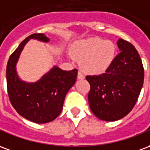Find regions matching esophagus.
<instances>
[{
  "label": "esophagus",
  "mask_w": 150,
  "mask_h": 150,
  "mask_svg": "<svg viewBox=\"0 0 150 150\" xmlns=\"http://www.w3.org/2000/svg\"><path fill=\"white\" fill-rule=\"evenodd\" d=\"M78 79H85L84 75H83V73H82L80 71L78 72Z\"/></svg>",
  "instance_id": "esophagus-1"
}]
</instances>
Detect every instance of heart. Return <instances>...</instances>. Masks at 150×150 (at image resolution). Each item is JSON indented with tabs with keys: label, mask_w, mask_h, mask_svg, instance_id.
Returning a JSON list of instances; mask_svg holds the SVG:
<instances>
[{
	"label": "heart",
	"mask_w": 150,
	"mask_h": 150,
	"mask_svg": "<svg viewBox=\"0 0 150 150\" xmlns=\"http://www.w3.org/2000/svg\"><path fill=\"white\" fill-rule=\"evenodd\" d=\"M71 58L81 61L84 71L97 75L104 72L115 59L116 45L100 38H92L75 42L71 47Z\"/></svg>",
	"instance_id": "obj_1"
}]
</instances>
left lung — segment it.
Instances as JSON below:
<instances>
[{
    "instance_id": "left-lung-1",
    "label": "left lung",
    "mask_w": 150,
    "mask_h": 150,
    "mask_svg": "<svg viewBox=\"0 0 150 150\" xmlns=\"http://www.w3.org/2000/svg\"><path fill=\"white\" fill-rule=\"evenodd\" d=\"M120 53L104 74L88 75L91 89L88 102L100 120L116 121L132 110L144 82V68L139 54L131 43L119 38Z\"/></svg>"
}]
</instances>
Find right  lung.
I'll list each match as a JSON object with an SVG mask.
<instances>
[{"label": "right lung", "instance_id": "1", "mask_svg": "<svg viewBox=\"0 0 150 150\" xmlns=\"http://www.w3.org/2000/svg\"><path fill=\"white\" fill-rule=\"evenodd\" d=\"M30 39L50 42L44 34H31L21 42L7 63V89L9 100L18 114L32 122L45 124L54 120L61 113L66 95L75 84L78 71H64L54 66L38 81H23L17 71V63Z\"/></svg>", "mask_w": 150, "mask_h": 150}]
</instances>
